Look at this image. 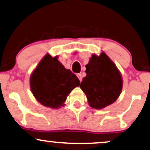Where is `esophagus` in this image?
<instances>
[{
  "label": "esophagus",
  "instance_id": "esophagus-1",
  "mask_svg": "<svg viewBox=\"0 0 150 150\" xmlns=\"http://www.w3.org/2000/svg\"><path fill=\"white\" fill-rule=\"evenodd\" d=\"M77 77H78V79H79V81H81V80H82V76H81V74L80 73H78L77 75Z\"/></svg>",
  "mask_w": 150,
  "mask_h": 150
}]
</instances>
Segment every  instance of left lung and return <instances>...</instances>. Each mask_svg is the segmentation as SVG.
Segmentation results:
<instances>
[{"label":"left lung","mask_w":150,"mask_h":150,"mask_svg":"<svg viewBox=\"0 0 150 150\" xmlns=\"http://www.w3.org/2000/svg\"><path fill=\"white\" fill-rule=\"evenodd\" d=\"M86 76L80 88L86 95L89 106L103 109L116 101L122 88V78L115 64L104 52L92 54L86 65Z\"/></svg>","instance_id":"left-lung-1"}]
</instances>
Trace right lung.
Wrapping results in <instances>:
<instances>
[{
  "label": "right lung",
  "mask_w": 150,
  "mask_h": 150,
  "mask_svg": "<svg viewBox=\"0 0 150 150\" xmlns=\"http://www.w3.org/2000/svg\"><path fill=\"white\" fill-rule=\"evenodd\" d=\"M30 88L36 100L45 107L59 109L64 107L66 98L79 80L71 70L46 54L34 70L30 79Z\"/></svg>",
  "instance_id": "add662e5"
}]
</instances>
